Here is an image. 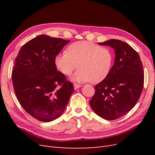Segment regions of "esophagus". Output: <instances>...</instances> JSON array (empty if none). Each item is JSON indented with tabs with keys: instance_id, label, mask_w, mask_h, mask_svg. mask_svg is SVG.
Here are the masks:
<instances>
[{
	"instance_id": "1",
	"label": "esophagus",
	"mask_w": 155,
	"mask_h": 155,
	"mask_svg": "<svg viewBox=\"0 0 155 155\" xmlns=\"http://www.w3.org/2000/svg\"><path fill=\"white\" fill-rule=\"evenodd\" d=\"M81 87V85H78V84H76V83H74V87L75 90H77V89H78L79 88H80Z\"/></svg>"
}]
</instances>
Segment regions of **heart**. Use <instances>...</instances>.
I'll use <instances>...</instances> for the list:
<instances>
[{
  "label": "heart",
  "instance_id": "obj_1",
  "mask_svg": "<svg viewBox=\"0 0 155 155\" xmlns=\"http://www.w3.org/2000/svg\"><path fill=\"white\" fill-rule=\"evenodd\" d=\"M54 61L60 71L68 76L78 64L79 69L71 77L72 81L98 83L109 74L112 55L107 48L91 42L78 41L68 46L67 52L56 55Z\"/></svg>",
  "mask_w": 155,
  "mask_h": 155
}]
</instances>
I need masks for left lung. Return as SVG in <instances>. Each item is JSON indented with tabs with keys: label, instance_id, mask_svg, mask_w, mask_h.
Returning <instances> with one entry per match:
<instances>
[{
	"label": "left lung",
	"instance_id": "8db88e82",
	"mask_svg": "<svg viewBox=\"0 0 155 155\" xmlns=\"http://www.w3.org/2000/svg\"><path fill=\"white\" fill-rule=\"evenodd\" d=\"M98 45L114 50V63L108 76L94 87L90 105L101 118L114 120L125 115L138 102L143 87V65L137 51L124 41L110 39Z\"/></svg>",
	"mask_w": 155,
	"mask_h": 155
}]
</instances>
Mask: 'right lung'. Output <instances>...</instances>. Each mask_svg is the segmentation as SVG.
I'll use <instances>...</instances> for the list:
<instances>
[{"instance_id": "right-lung-1", "label": "right lung", "mask_w": 155, "mask_h": 155, "mask_svg": "<svg viewBox=\"0 0 155 155\" xmlns=\"http://www.w3.org/2000/svg\"><path fill=\"white\" fill-rule=\"evenodd\" d=\"M69 42L41 35L23 45L15 59L12 76L15 95L23 109L39 121L50 122L61 116L74 92L54 61Z\"/></svg>"}]
</instances>
